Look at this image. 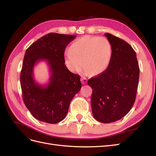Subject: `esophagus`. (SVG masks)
<instances>
[{
    "label": "esophagus",
    "instance_id": "34e87169",
    "mask_svg": "<svg viewBox=\"0 0 156 156\" xmlns=\"http://www.w3.org/2000/svg\"><path fill=\"white\" fill-rule=\"evenodd\" d=\"M81 80V82H82V83H83V84H87V79L86 77H82Z\"/></svg>",
    "mask_w": 156,
    "mask_h": 156
}]
</instances>
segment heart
<instances>
[{
  "mask_svg": "<svg viewBox=\"0 0 156 156\" xmlns=\"http://www.w3.org/2000/svg\"><path fill=\"white\" fill-rule=\"evenodd\" d=\"M112 55L111 45L105 37L84 36L74 41L64 54L65 63L73 72L84 69L92 75L101 74L107 69Z\"/></svg>",
  "mask_w": 156,
  "mask_h": 156,
  "instance_id": "1",
  "label": "heart"
}]
</instances>
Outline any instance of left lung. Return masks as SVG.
Listing matches in <instances>:
<instances>
[{"instance_id":"1","label":"left lung","mask_w":156,"mask_h":156,"mask_svg":"<svg viewBox=\"0 0 156 156\" xmlns=\"http://www.w3.org/2000/svg\"><path fill=\"white\" fill-rule=\"evenodd\" d=\"M112 55L107 69L88 80L92 88L91 107L94 119L102 123L121 119L129 112L136 98L139 67L135 51L126 41L106 33Z\"/></svg>"}]
</instances>
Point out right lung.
<instances>
[{"label":"right lung","instance_id":"right-lung-1","mask_svg":"<svg viewBox=\"0 0 156 156\" xmlns=\"http://www.w3.org/2000/svg\"><path fill=\"white\" fill-rule=\"evenodd\" d=\"M76 36L49 33L33 43L25 51L20 75L23 99L36 119L49 124L63 120L69 103L81 88L80 76L64 64V51ZM48 62L51 73L49 83L40 86L33 77L35 64Z\"/></svg>","mask_w":156,"mask_h":156}]
</instances>
